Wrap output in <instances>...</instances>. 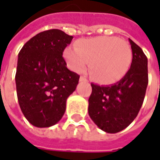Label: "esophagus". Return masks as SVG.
Masks as SVG:
<instances>
[{
    "instance_id": "1",
    "label": "esophagus",
    "mask_w": 160,
    "mask_h": 160,
    "mask_svg": "<svg viewBox=\"0 0 160 160\" xmlns=\"http://www.w3.org/2000/svg\"><path fill=\"white\" fill-rule=\"evenodd\" d=\"M79 81H80V82H84V83H86V82H87V79H86L85 77H80V78H79Z\"/></svg>"
}]
</instances>
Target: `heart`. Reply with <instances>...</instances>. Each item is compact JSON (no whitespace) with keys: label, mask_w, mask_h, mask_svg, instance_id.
Masks as SVG:
<instances>
[{"label":"heart","mask_w":160,"mask_h":160,"mask_svg":"<svg viewBox=\"0 0 160 160\" xmlns=\"http://www.w3.org/2000/svg\"><path fill=\"white\" fill-rule=\"evenodd\" d=\"M63 56L68 68L77 73H83L90 62L91 77L102 84L119 81L126 76L132 61L129 43L113 36L78 41L76 48L65 49Z\"/></svg>","instance_id":"obj_1"}]
</instances>
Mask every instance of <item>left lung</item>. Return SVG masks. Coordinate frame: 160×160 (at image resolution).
Here are the masks:
<instances>
[{
	"mask_svg": "<svg viewBox=\"0 0 160 160\" xmlns=\"http://www.w3.org/2000/svg\"><path fill=\"white\" fill-rule=\"evenodd\" d=\"M132 51L130 69L120 81L110 85L91 83L88 113L104 132L124 130L137 117L148 85V58L140 47L129 39Z\"/></svg>",
	"mask_w": 160,
	"mask_h": 160,
	"instance_id": "8db88e82",
	"label": "left lung"
}]
</instances>
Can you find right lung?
Returning <instances> with one entry per match:
<instances>
[{
	"label": "right lung",
	"mask_w": 160,
	"mask_h": 160,
	"mask_svg": "<svg viewBox=\"0 0 160 160\" xmlns=\"http://www.w3.org/2000/svg\"><path fill=\"white\" fill-rule=\"evenodd\" d=\"M73 36L61 30L41 32L27 42L18 56L17 95L22 113L36 127H50L62 118L79 76L62 57Z\"/></svg>",
	"instance_id": "obj_1"
}]
</instances>
